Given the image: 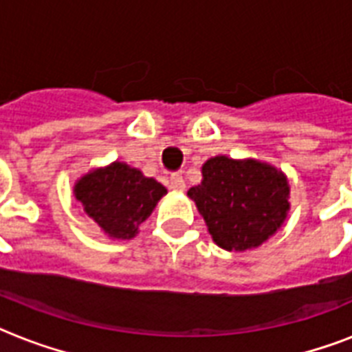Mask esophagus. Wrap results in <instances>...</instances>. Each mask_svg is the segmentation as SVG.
<instances>
[{
	"mask_svg": "<svg viewBox=\"0 0 352 352\" xmlns=\"http://www.w3.org/2000/svg\"><path fill=\"white\" fill-rule=\"evenodd\" d=\"M170 188H171V190H184V188H186L184 177H182L181 173H171V175H170Z\"/></svg>",
	"mask_w": 352,
	"mask_h": 352,
	"instance_id": "esophagus-1",
	"label": "esophagus"
}]
</instances>
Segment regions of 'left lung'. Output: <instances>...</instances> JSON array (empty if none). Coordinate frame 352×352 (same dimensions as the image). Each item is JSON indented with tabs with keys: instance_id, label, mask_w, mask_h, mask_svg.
Returning <instances> with one entry per match:
<instances>
[{
	"instance_id": "8db88e82",
	"label": "left lung",
	"mask_w": 352,
	"mask_h": 352,
	"mask_svg": "<svg viewBox=\"0 0 352 352\" xmlns=\"http://www.w3.org/2000/svg\"><path fill=\"white\" fill-rule=\"evenodd\" d=\"M214 241L243 252L276 234L289 210V184L281 171L257 160L214 157L203 182L188 190Z\"/></svg>"
}]
</instances>
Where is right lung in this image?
Segmentation results:
<instances>
[{"mask_svg": "<svg viewBox=\"0 0 352 352\" xmlns=\"http://www.w3.org/2000/svg\"><path fill=\"white\" fill-rule=\"evenodd\" d=\"M74 195L109 237L131 239L166 195V188L124 162H113L82 177Z\"/></svg>", "mask_w": 352, "mask_h": 352, "instance_id": "obj_1", "label": "right lung"}]
</instances>
